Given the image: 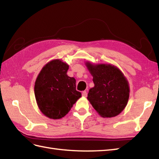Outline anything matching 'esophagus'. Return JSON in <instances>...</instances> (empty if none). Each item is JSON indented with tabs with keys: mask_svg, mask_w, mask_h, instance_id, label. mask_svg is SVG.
<instances>
[{
	"mask_svg": "<svg viewBox=\"0 0 159 159\" xmlns=\"http://www.w3.org/2000/svg\"><path fill=\"white\" fill-rule=\"evenodd\" d=\"M82 96H83V97H87V92H86V91H84V92H83Z\"/></svg>",
	"mask_w": 159,
	"mask_h": 159,
	"instance_id": "1",
	"label": "esophagus"
}]
</instances>
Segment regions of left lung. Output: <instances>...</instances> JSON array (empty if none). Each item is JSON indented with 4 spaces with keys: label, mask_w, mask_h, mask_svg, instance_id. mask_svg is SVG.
Instances as JSON below:
<instances>
[{
    "label": "left lung",
    "mask_w": 159,
    "mask_h": 159,
    "mask_svg": "<svg viewBox=\"0 0 159 159\" xmlns=\"http://www.w3.org/2000/svg\"><path fill=\"white\" fill-rule=\"evenodd\" d=\"M85 64L94 83L87 99L100 116H117L126 107L129 98L130 89L126 77L111 64Z\"/></svg>",
    "instance_id": "obj_1"
}]
</instances>
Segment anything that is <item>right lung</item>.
Masks as SVG:
<instances>
[{
  "label": "right lung",
  "instance_id": "1",
  "mask_svg": "<svg viewBox=\"0 0 159 159\" xmlns=\"http://www.w3.org/2000/svg\"><path fill=\"white\" fill-rule=\"evenodd\" d=\"M69 66L55 59L43 67L35 80L34 92L42 113L50 119H61L81 97L76 89V80L67 76Z\"/></svg>",
  "mask_w": 159,
  "mask_h": 159
}]
</instances>
